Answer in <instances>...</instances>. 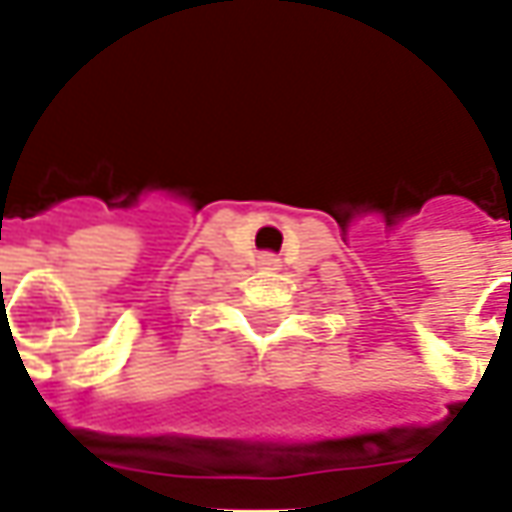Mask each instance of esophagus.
Listing matches in <instances>:
<instances>
[{
	"label": "esophagus",
	"mask_w": 512,
	"mask_h": 512,
	"mask_svg": "<svg viewBox=\"0 0 512 512\" xmlns=\"http://www.w3.org/2000/svg\"><path fill=\"white\" fill-rule=\"evenodd\" d=\"M257 263H260L263 269H277V266H280V260H277L274 255H260V260H257Z\"/></svg>",
	"instance_id": "esophagus-1"
}]
</instances>
